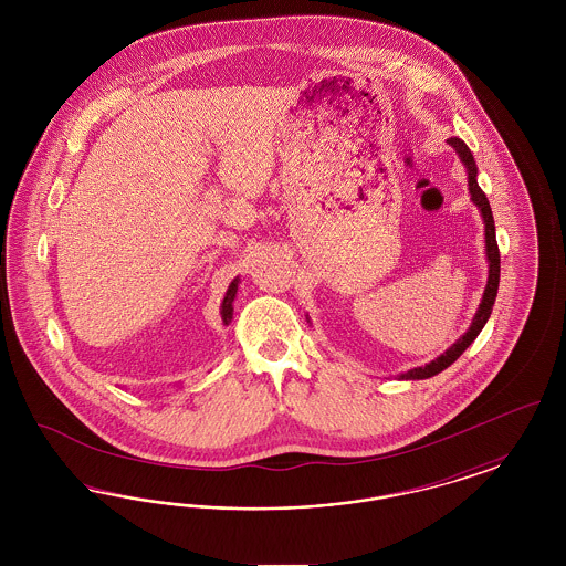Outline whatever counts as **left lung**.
I'll use <instances>...</instances> for the list:
<instances>
[{
    "label": "left lung",
    "mask_w": 566,
    "mask_h": 566,
    "mask_svg": "<svg viewBox=\"0 0 566 566\" xmlns=\"http://www.w3.org/2000/svg\"><path fill=\"white\" fill-rule=\"evenodd\" d=\"M448 144L454 148L460 157V161L464 163L467 167V174H469V192H471V199L473 203L480 208L482 218H484L485 229V256H488V284H485L484 296H482V303L475 312V318L469 326V331L458 339L457 344H452L448 350L443 352L441 356H437L434 360H431L429 365L424 367H416V369H409L407 374H401V379H427V377L437 376L441 374L443 369H448L458 356L462 352L467 350L475 337L480 335V331L484 328V324L488 323L490 314H492V305H494V298H496V291H499V277H501V254H499V243H496V233H494V218H492V210H490V203H488V197H485L484 190L480 189L478 185V165L475 159L469 150V146L460 139V137H450Z\"/></svg>",
    "instance_id": "1"
}]
</instances>
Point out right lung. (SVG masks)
I'll use <instances>...</instances> for the list:
<instances>
[{"mask_svg": "<svg viewBox=\"0 0 566 566\" xmlns=\"http://www.w3.org/2000/svg\"><path fill=\"white\" fill-rule=\"evenodd\" d=\"M238 284H240V277H235L231 284H229V291L222 298V305H220V316H222V323H231L233 318V298L238 295Z\"/></svg>", "mask_w": 566, "mask_h": 566, "instance_id": "add662e5", "label": "right lung"}]
</instances>
